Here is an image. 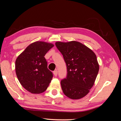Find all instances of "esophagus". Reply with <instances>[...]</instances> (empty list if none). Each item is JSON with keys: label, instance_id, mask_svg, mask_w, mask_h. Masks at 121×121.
<instances>
[{"label": "esophagus", "instance_id": "1", "mask_svg": "<svg viewBox=\"0 0 121 121\" xmlns=\"http://www.w3.org/2000/svg\"><path fill=\"white\" fill-rule=\"evenodd\" d=\"M53 74L55 76H57V70H55L54 71V72H53Z\"/></svg>", "mask_w": 121, "mask_h": 121}]
</instances>
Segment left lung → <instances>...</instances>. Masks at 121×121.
<instances>
[{
	"instance_id": "1",
	"label": "left lung",
	"mask_w": 121,
	"mask_h": 121,
	"mask_svg": "<svg viewBox=\"0 0 121 121\" xmlns=\"http://www.w3.org/2000/svg\"><path fill=\"white\" fill-rule=\"evenodd\" d=\"M55 45L64 56L67 75L61 80L64 94L73 99L87 95L93 87L99 70L96 55L80 42L57 41Z\"/></svg>"
}]
</instances>
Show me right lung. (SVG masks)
<instances>
[{"label": "right lung", "mask_w": 121, "mask_h": 121, "mask_svg": "<svg viewBox=\"0 0 121 121\" xmlns=\"http://www.w3.org/2000/svg\"><path fill=\"white\" fill-rule=\"evenodd\" d=\"M54 45L38 41L30 44L17 57L16 75L25 89L32 94L45 91L53 78V74L47 68L45 55Z\"/></svg>", "instance_id": "add662e5"}]
</instances>
